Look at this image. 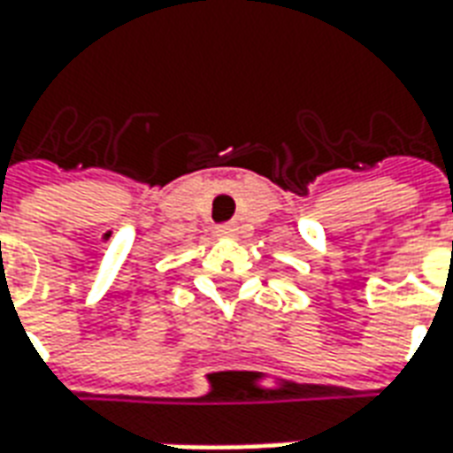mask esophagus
Wrapping results in <instances>:
<instances>
[{"label":"esophagus","mask_w":453,"mask_h":453,"mask_svg":"<svg viewBox=\"0 0 453 453\" xmlns=\"http://www.w3.org/2000/svg\"><path fill=\"white\" fill-rule=\"evenodd\" d=\"M218 235H220V237H235L237 227L230 226V223H227V226H220V227H218Z\"/></svg>","instance_id":"obj_1"}]
</instances>
